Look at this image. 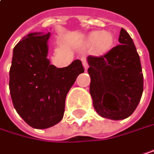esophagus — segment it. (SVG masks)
I'll use <instances>...</instances> for the list:
<instances>
[{
  "instance_id": "1",
  "label": "esophagus",
  "mask_w": 154,
  "mask_h": 154,
  "mask_svg": "<svg viewBox=\"0 0 154 154\" xmlns=\"http://www.w3.org/2000/svg\"><path fill=\"white\" fill-rule=\"evenodd\" d=\"M82 63H83V66H84L85 69L87 70V69L88 68V62H87V59H86L85 57H82Z\"/></svg>"
}]
</instances>
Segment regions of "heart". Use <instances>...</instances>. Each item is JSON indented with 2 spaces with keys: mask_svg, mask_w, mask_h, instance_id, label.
Returning <instances> with one entry per match:
<instances>
[{
  "mask_svg": "<svg viewBox=\"0 0 154 154\" xmlns=\"http://www.w3.org/2000/svg\"><path fill=\"white\" fill-rule=\"evenodd\" d=\"M114 43V37L109 32L94 31L88 35L84 41V46L88 48L94 46V50L97 54H105L109 52Z\"/></svg>",
  "mask_w": 154,
  "mask_h": 154,
  "instance_id": "heart-1",
  "label": "heart"
}]
</instances>
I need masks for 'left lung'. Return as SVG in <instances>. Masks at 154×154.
<instances>
[{"instance_id":"1","label":"left lung","mask_w":154,"mask_h":154,"mask_svg":"<svg viewBox=\"0 0 154 154\" xmlns=\"http://www.w3.org/2000/svg\"><path fill=\"white\" fill-rule=\"evenodd\" d=\"M119 45L101 57H88L89 92L96 111L114 120L124 119L136 109L143 92L139 54L128 32L122 28Z\"/></svg>"}]
</instances>
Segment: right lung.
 <instances>
[{"label": "right lung", "mask_w": 154, "mask_h": 154, "mask_svg": "<svg viewBox=\"0 0 154 154\" xmlns=\"http://www.w3.org/2000/svg\"><path fill=\"white\" fill-rule=\"evenodd\" d=\"M50 32H32L14 48L10 68V94L17 113L35 129H47L63 119L66 97L78 75L84 72L82 62L73 61L57 68L47 58Z\"/></svg>", "instance_id": "add662e5"}]
</instances>
